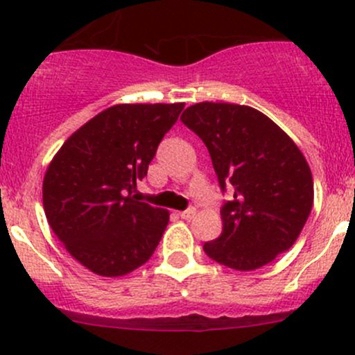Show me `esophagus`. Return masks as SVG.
I'll list each match as a JSON object with an SVG mask.
<instances>
[{
	"label": "esophagus",
	"instance_id": "esophagus-1",
	"mask_svg": "<svg viewBox=\"0 0 355 355\" xmlns=\"http://www.w3.org/2000/svg\"><path fill=\"white\" fill-rule=\"evenodd\" d=\"M197 214V211L196 209H187V211H182V212H178V216H180L182 219H185V221H190V219L193 218V216Z\"/></svg>",
	"mask_w": 355,
	"mask_h": 355
}]
</instances>
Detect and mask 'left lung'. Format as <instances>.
<instances>
[{"label":"left lung","mask_w":355,"mask_h":355,"mask_svg":"<svg viewBox=\"0 0 355 355\" xmlns=\"http://www.w3.org/2000/svg\"><path fill=\"white\" fill-rule=\"evenodd\" d=\"M180 121L207 146L221 189L234 190L221 209V236L204 243V252L241 272L270 263L294 245L313 207L311 170L301 149L248 105L200 102Z\"/></svg>","instance_id":"1"}]
</instances>
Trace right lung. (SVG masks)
Wrapping results in <instances>:
<instances>
[{
    "mask_svg": "<svg viewBox=\"0 0 355 355\" xmlns=\"http://www.w3.org/2000/svg\"><path fill=\"white\" fill-rule=\"evenodd\" d=\"M184 107H109L74 130L51 159L42 182L46 218L69 255L93 274H129L162 240L170 212L139 202L132 190Z\"/></svg>",
    "mask_w": 355,
    "mask_h": 355,
    "instance_id": "obj_1",
    "label": "right lung"
}]
</instances>
